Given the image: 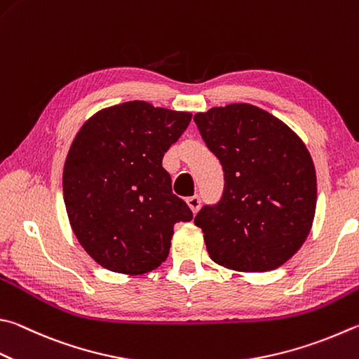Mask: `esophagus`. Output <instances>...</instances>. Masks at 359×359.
<instances>
[{"instance_id": "obj_1", "label": "esophagus", "mask_w": 359, "mask_h": 359, "mask_svg": "<svg viewBox=\"0 0 359 359\" xmlns=\"http://www.w3.org/2000/svg\"><path fill=\"white\" fill-rule=\"evenodd\" d=\"M185 202H187V205L191 208L193 213H196V212L199 210V207H201V199H199V196H190V198L185 199Z\"/></svg>"}]
</instances>
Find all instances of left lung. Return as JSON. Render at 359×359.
<instances>
[{"mask_svg": "<svg viewBox=\"0 0 359 359\" xmlns=\"http://www.w3.org/2000/svg\"><path fill=\"white\" fill-rule=\"evenodd\" d=\"M224 171L223 198L194 224L213 262L236 271H270L287 262L314 223L317 177L303 140L251 103L194 114Z\"/></svg>", "mask_w": 359, "mask_h": 359, "instance_id": "obj_1", "label": "left lung"}]
</instances>
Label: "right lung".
Instances as JSON below:
<instances>
[{"mask_svg": "<svg viewBox=\"0 0 359 359\" xmlns=\"http://www.w3.org/2000/svg\"><path fill=\"white\" fill-rule=\"evenodd\" d=\"M190 121L188 111L123 102L90 116L72 141L64 204L76 240L103 269L130 276L158 269L174 224L193 218L161 166Z\"/></svg>", "mask_w": 359, "mask_h": 359, "instance_id": "obj_1", "label": "right lung"}]
</instances>
